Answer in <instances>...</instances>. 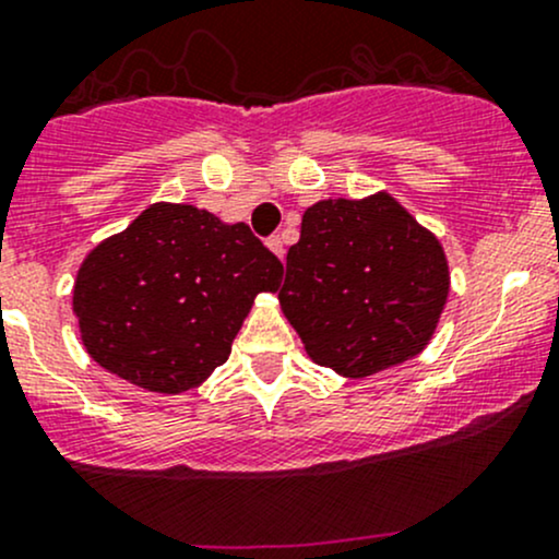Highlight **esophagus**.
I'll list each match as a JSON object with an SVG mask.
<instances>
[{"mask_svg":"<svg viewBox=\"0 0 559 559\" xmlns=\"http://www.w3.org/2000/svg\"><path fill=\"white\" fill-rule=\"evenodd\" d=\"M266 245H269V248H272L274 253H277L280 258H285V245H282V237H280V234H274V237H269V239H266Z\"/></svg>","mask_w":559,"mask_h":559,"instance_id":"obj_1","label":"esophagus"}]
</instances>
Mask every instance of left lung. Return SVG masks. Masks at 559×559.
I'll use <instances>...</instances> for the list:
<instances>
[{
	"instance_id": "left-lung-1",
	"label": "left lung",
	"mask_w": 559,
	"mask_h": 559,
	"mask_svg": "<svg viewBox=\"0 0 559 559\" xmlns=\"http://www.w3.org/2000/svg\"><path fill=\"white\" fill-rule=\"evenodd\" d=\"M448 285L437 237L394 197H338L304 213L280 304L317 365L365 378L429 344Z\"/></svg>"
}]
</instances>
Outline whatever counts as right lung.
Segmentation results:
<instances>
[{
  "label": "right lung",
  "instance_id": "1",
  "mask_svg": "<svg viewBox=\"0 0 559 559\" xmlns=\"http://www.w3.org/2000/svg\"><path fill=\"white\" fill-rule=\"evenodd\" d=\"M280 277V258L248 224L159 202L85 258L74 314L100 368L178 394L229 359L253 298Z\"/></svg>",
  "mask_w": 559,
  "mask_h": 559
}]
</instances>
